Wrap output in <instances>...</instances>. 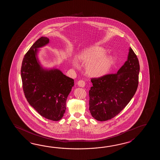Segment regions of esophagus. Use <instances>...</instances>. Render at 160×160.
Here are the masks:
<instances>
[{
    "mask_svg": "<svg viewBox=\"0 0 160 160\" xmlns=\"http://www.w3.org/2000/svg\"><path fill=\"white\" fill-rule=\"evenodd\" d=\"M77 85H78L79 87H81V88H84L85 86V82L81 80V81H79L77 82Z\"/></svg>",
    "mask_w": 160,
    "mask_h": 160,
    "instance_id": "esophagus-1",
    "label": "esophagus"
}]
</instances>
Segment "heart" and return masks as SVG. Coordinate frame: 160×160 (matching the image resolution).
Masks as SVG:
<instances>
[{
  "label": "heart",
  "mask_w": 160,
  "mask_h": 160,
  "mask_svg": "<svg viewBox=\"0 0 160 160\" xmlns=\"http://www.w3.org/2000/svg\"><path fill=\"white\" fill-rule=\"evenodd\" d=\"M106 50L100 46H92L81 52L78 56L79 61L85 66L87 75L94 78H100L107 75L115 65L114 58L106 54ZM75 68L79 67L77 61L72 63Z\"/></svg>",
  "instance_id": "obj_1"
}]
</instances>
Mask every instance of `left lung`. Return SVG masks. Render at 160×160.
<instances>
[{
    "instance_id": "left-lung-1",
    "label": "left lung",
    "mask_w": 160,
    "mask_h": 160,
    "mask_svg": "<svg viewBox=\"0 0 160 160\" xmlns=\"http://www.w3.org/2000/svg\"><path fill=\"white\" fill-rule=\"evenodd\" d=\"M139 65L132 48L128 59L116 74L92 78L89 90V110L99 121L112 119L118 115L135 94L138 85Z\"/></svg>"
}]
</instances>
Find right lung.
<instances>
[{
	"instance_id": "add662e5",
	"label": "right lung",
	"mask_w": 160,
	"mask_h": 160,
	"mask_svg": "<svg viewBox=\"0 0 160 160\" xmlns=\"http://www.w3.org/2000/svg\"><path fill=\"white\" fill-rule=\"evenodd\" d=\"M49 43L42 37L24 55L21 68L23 89L27 101L41 116L57 121L66 109V100L74 85L73 79L56 68H43L38 58V48Z\"/></svg>"
}]
</instances>
